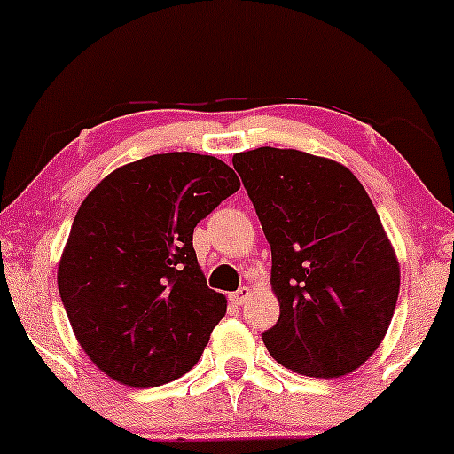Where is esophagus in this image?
Here are the masks:
<instances>
[{"mask_svg":"<svg viewBox=\"0 0 454 454\" xmlns=\"http://www.w3.org/2000/svg\"><path fill=\"white\" fill-rule=\"evenodd\" d=\"M249 296H252V290H249L247 286H241V288H239L237 293H232V294H231V301H232L234 305H243L245 301L249 299Z\"/></svg>","mask_w":454,"mask_h":454,"instance_id":"34e87169","label":"esophagus"}]
</instances>
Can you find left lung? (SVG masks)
<instances>
[{
  "label": "left lung",
  "instance_id": "1",
  "mask_svg": "<svg viewBox=\"0 0 454 454\" xmlns=\"http://www.w3.org/2000/svg\"><path fill=\"white\" fill-rule=\"evenodd\" d=\"M270 245L278 325L262 341L311 378L352 373L378 350L399 296V260L361 181L335 160L258 147L232 155Z\"/></svg>",
  "mask_w": 454,
  "mask_h": 454
}]
</instances>
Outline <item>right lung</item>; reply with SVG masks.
<instances>
[{
	"mask_svg": "<svg viewBox=\"0 0 454 454\" xmlns=\"http://www.w3.org/2000/svg\"><path fill=\"white\" fill-rule=\"evenodd\" d=\"M239 187L222 160L173 151L119 166L78 207L57 286L78 343L108 378L160 387L202 356L226 296L207 286L192 237Z\"/></svg>",
	"mask_w": 454,
	"mask_h": 454,
	"instance_id": "add662e5",
	"label": "right lung"
}]
</instances>
